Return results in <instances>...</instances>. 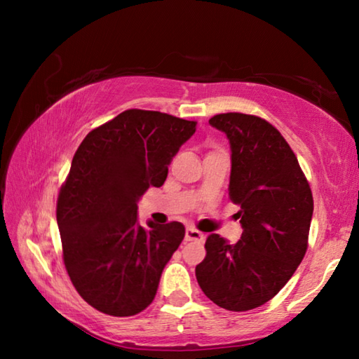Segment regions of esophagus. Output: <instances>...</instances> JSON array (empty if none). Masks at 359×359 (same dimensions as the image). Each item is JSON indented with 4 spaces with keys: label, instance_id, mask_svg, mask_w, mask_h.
Segmentation results:
<instances>
[{
    "label": "esophagus",
    "instance_id": "34e87169",
    "mask_svg": "<svg viewBox=\"0 0 359 359\" xmlns=\"http://www.w3.org/2000/svg\"><path fill=\"white\" fill-rule=\"evenodd\" d=\"M185 241H204V234L194 228L185 229Z\"/></svg>",
    "mask_w": 359,
    "mask_h": 359
}]
</instances>
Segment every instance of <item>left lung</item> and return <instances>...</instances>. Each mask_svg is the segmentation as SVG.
<instances>
[{
    "instance_id": "obj_1",
    "label": "left lung",
    "mask_w": 359,
    "mask_h": 359,
    "mask_svg": "<svg viewBox=\"0 0 359 359\" xmlns=\"http://www.w3.org/2000/svg\"><path fill=\"white\" fill-rule=\"evenodd\" d=\"M231 147L229 198L241 210V239L205 241L196 266L204 294L226 311H252L272 299L307 250L313 198L288 142L255 115L228 112L209 120Z\"/></svg>"
}]
</instances>
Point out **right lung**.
I'll return each mask as SVG.
<instances>
[{"instance_id": "obj_1", "label": "right lung", "mask_w": 359, "mask_h": 359, "mask_svg": "<svg viewBox=\"0 0 359 359\" xmlns=\"http://www.w3.org/2000/svg\"><path fill=\"white\" fill-rule=\"evenodd\" d=\"M196 121L130 109L90 131L58 194L57 223L72 285L90 306L114 317L149 307L163 269L184 241L179 222L137 220V201L161 187Z\"/></svg>"}]
</instances>
